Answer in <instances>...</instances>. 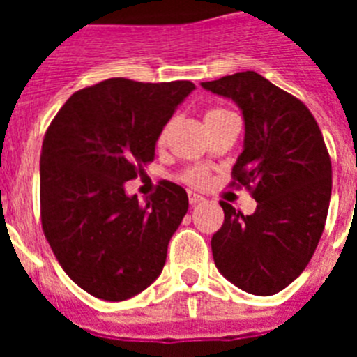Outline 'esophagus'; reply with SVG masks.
I'll use <instances>...</instances> for the list:
<instances>
[{
	"instance_id": "34e87169",
	"label": "esophagus",
	"mask_w": 357,
	"mask_h": 357,
	"mask_svg": "<svg viewBox=\"0 0 357 357\" xmlns=\"http://www.w3.org/2000/svg\"><path fill=\"white\" fill-rule=\"evenodd\" d=\"M189 202H190V206H196V204L204 202V196L196 195V192H189Z\"/></svg>"
}]
</instances>
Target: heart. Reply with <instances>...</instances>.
<instances>
[{"mask_svg": "<svg viewBox=\"0 0 357 357\" xmlns=\"http://www.w3.org/2000/svg\"><path fill=\"white\" fill-rule=\"evenodd\" d=\"M215 113H222V109H215V111H209V113H207V114H215ZM207 114H206V116H207ZM168 129H170V128H165L161 139H165V137H167ZM187 179H189L190 183L202 185V183H204V181H206V172H204L202 168H195V170H190V172L187 174Z\"/></svg>", "mask_w": 357, "mask_h": 357, "instance_id": "heart-1", "label": "heart"}]
</instances>
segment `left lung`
<instances>
[{"mask_svg": "<svg viewBox=\"0 0 357 357\" xmlns=\"http://www.w3.org/2000/svg\"><path fill=\"white\" fill-rule=\"evenodd\" d=\"M237 103L243 151L234 178L254 185L252 215L220 202L224 224L211 238L218 272L250 294L280 293L302 274L321 241L332 196V162L313 114L255 72L202 83Z\"/></svg>", "mask_w": 357, "mask_h": 357, "instance_id": "1", "label": "left lung"}]
</instances>
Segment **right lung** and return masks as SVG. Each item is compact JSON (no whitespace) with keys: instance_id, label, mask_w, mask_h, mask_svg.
Returning a JSON list of instances; mask_svg holds the SVG:
<instances>
[{"instance_id":"right-lung-1","label":"right lung","mask_w":357,"mask_h":357,"mask_svg":"<svg viewBox=\"0 0 357 357\" xmlns=\"http://www.w3.org/2000/svg\"><path fill=\"white\" fill-rule=\"evenodd\" d=\"M195 89L113 77L72 94L47 128L42 228L64 272L96 298L128 300L161 274L189 196L162 181L140 206L123 185L153 159L162 128Z\"/></svg>"}]
</instances>
